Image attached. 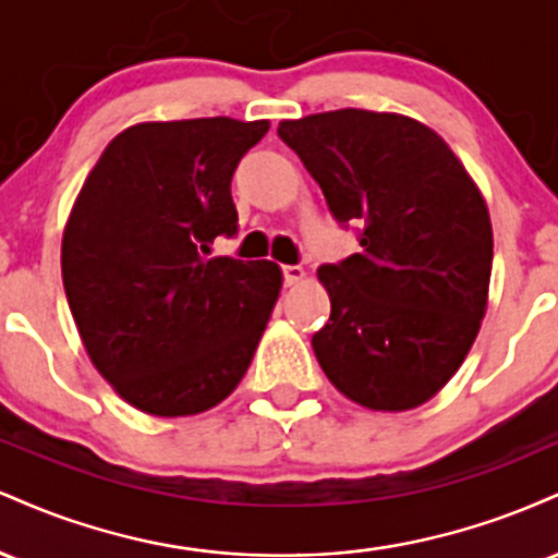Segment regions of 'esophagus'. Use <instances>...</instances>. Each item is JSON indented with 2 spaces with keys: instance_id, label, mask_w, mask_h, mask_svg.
<instances>
[{
  "instance_id": "34e87169",
  "label": "esophagus",
  "mask_w": 558,
  "mask_h": 558,
  "mask_svg": "<svg viewBox=\"0 0 558 558\" xmlns=\"http://www.w3.org/2000/svg\"><path fill=\"white\" fill-rule=\"evenodd\" d=\"M306 278V272H304V267H299V265H286L283 267V280H286V286H296V283H301V280Z\"/></svg>"
}]
</instances>
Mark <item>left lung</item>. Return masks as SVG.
<instances>
[{
  "label": "left lung",
  "instance_id": "left-lung-1",
  "mask_svg": "<svg viewBox=\"0 0 558 558\" xmlns=\"http://www.w3.org/2000/svg\"><path fill=\"white\" fill-rule=\"evenodd\" d=\"M360 254L317 270L330 319L312 336L345 399L407 412L462 367L488 306L493 228L485 198L438 133L407 114L336 110L283 120Z\"/></svg>",
  "mask_w": 558,
  "mask_h": 558
}]
</instances>
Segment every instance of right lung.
Returning a JSON list of instances; mask_svg holds the SVG:
<instances>
[{
  "mask_svg": "<svg viewBox=\"0 0 558 558\" xmlns=\"http://www.w3.org/2000/svg\"><path fill=\"white\" fill-rule=\"evenodd\" d=\"M267 120L138 123L88 172L62 235L81 341L120 399L189 417L228 399L252 364L283 272L209 257L239 230L230 181Z\"/></svg>",
  "mask_w": 558,
  "mask_h": 558,
  "instance_id": "right-lung-1",
  "label": "right lung"
}]
</instances>
